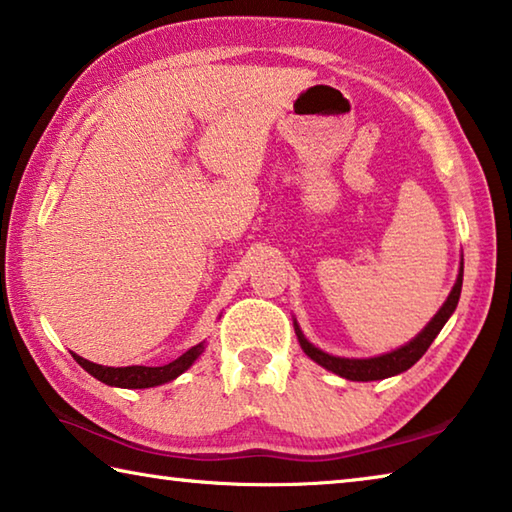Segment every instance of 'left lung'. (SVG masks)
Masks as SVG:
<instances>
[{"mask_svg": "<svg viewBox=\"0 0 512 512\" xmlns=\"http://www.w3.org/2000/svg\"><path fill=\"white\" fill-rule=\"evenodd\" d=\"M461 287H463V266H461V271H458V280L454 284L452 293H449V298L445 300V305L440 307L438 314L431 318V323L424 327L411 343H406L404 348L395 350V352H388V354H381V357H375V359L332 357V354L314 348V345H311L305 339V336H302L300 327L296 325L298 341H300L302 350H305L307 357H311L316 363H320L323 368L332 370L339 377H345L350 381H375V379H386V377L400 375V372L409 370L413 363L429 350V345L440 334V329H443V325L447 323V318L454 314V309L458 305V298H461Z\"/></svg>", "mask_w": 512, "mask_h": 512, "instance_id": "1", "label": "left lung"}]
</instances>
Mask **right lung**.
<instances>
[{"mask_svg": "<svg viewBox=\"0 0 512 512\" xmlns=\"http://www.w3.org/2000/svg\"><path fill=\"white\" fill-rule=\"evenodd\" d=\"M203 343L194 345L192 350H187L183 357H178L176 361L167 363V366H158V368H149V366H126V368H108V366H99V363H92L88 359L79 357V354H72L76 363L83 370H88L92 377H97L99 381L108 386H119V388H151V386H160L167 384V381L176 379L178 375L192 366V363L203 354Z\"/></svg>", "mask_w": 512, "mask_h": 512, "instance_id": "right-lung-1", "label": "right lung"}]
</instances>
